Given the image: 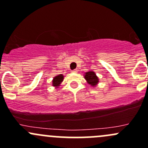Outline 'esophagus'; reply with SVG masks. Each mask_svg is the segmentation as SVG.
Listing matches in <instances>:
<instances>
[{"instance_id": "obj_1", "label": "esophagus", "mask_w": 148, "mask_h": 148, "mask_svg": "<svg viewBox=\"0 0 148 148\" xmlns=\"http://www.w3.org/2000/svg\"><path fill=\"white\" fill-rule=\"evenodd\" d=\"M73 73H77V69H75V70H73V71H72Z\"/></svg>"}]
</instances>
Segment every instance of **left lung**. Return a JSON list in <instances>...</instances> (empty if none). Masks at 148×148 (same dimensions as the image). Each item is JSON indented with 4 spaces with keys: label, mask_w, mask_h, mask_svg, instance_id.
Segmentation results:
<instances>
[{
    "label": "left lung",
    "mask_w": 148,
    "mask_h": 148,
    "mask_svg": "<svg viewBox=\"0 0 148 148\" xmlns=\"http://www.w3.org/2000/svg\"><path fill=\"white\" fill-rule=\"evenodd\" d=\"M84 77L86 80L87 82L92 87H95L99 83V77L97 76L96 73L92 71H88L84 73Z\"/></svg>",
    "instance_id": "left-lung-1"
}]
</instances>
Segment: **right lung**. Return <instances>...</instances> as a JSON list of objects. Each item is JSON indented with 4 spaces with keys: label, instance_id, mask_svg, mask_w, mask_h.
I'll return each instance as SVG.
<instances>
[{
    "label": "right lung",
    "instance_id": "right-lung-1",
    "mask_svg": "<svg viewBox=\"0 0 148 148\" xmlns=\"http://www.w3.org/2000/svg\"><path fill=\"white\" fill-rule=\"evenodd\" d=\"M63 79H64V75H63L62 74H59L58 75L53 77V80H52V86L56 88H58L63 81Z\"/></svg>",
    "mask_w": 148,
    "mask_h": 148
}]
</instances>
